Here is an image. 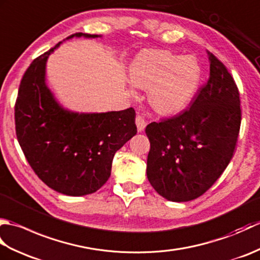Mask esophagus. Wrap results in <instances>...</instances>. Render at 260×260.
Masks as SVG:
<instances>
[{"label":"esophagus","instance_id":"34e87169","mask_svg":"<svg viewBox=\"0 0 260 260\" xmlns=\"http://www.w3.org/2000/svg\"><path fill=\"white\" fill-rule=\"evenodd\" d=\"M135 123H136V127H137V131L139 132H143L145 129L146 127V121L144 119V117L141 115H137L136 116V119H135Z\"/></svg>","mask_w":260,"mask_h":260}]
</instances>
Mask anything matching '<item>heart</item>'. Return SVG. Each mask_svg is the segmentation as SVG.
<instances>
[{
  "label": "heart",
  "mask_w": 260,
  "mask_h": 260,
  "mask_svg": "<svg viewBox=\"0 0 260 260\" xmlns=\"http://www.w3.org/2000/svg\"><path fill=\"white\" fill-rule=\"evenodd\" d=\"M135 87L150 90V101L158 113L173 115L184 110L200 86L201 67L194 57L165 50L137 54L128 69Z\"/></svg>",
  "instance_id": "obj_1"
}]
</instances>
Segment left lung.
<instances>
[{"instance_id": "8db88e82", "label": "left lung", "mask_w": 260, "mask_h": 260, "mask_svg": "<svg viewBox=\"0 0 260 260\" xmlns=\"http://www.w3.org/2000/svg\"><path fill=\"white\" fill-rule=\"evenodd\" d=\"M207 53L209 79L192 106L145 129L147 179L169 201H191L210 189L228 167L239 134L238 88L224 64Z\"/></svg>"}]
</instances>
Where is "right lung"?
I'll return each mask as SVG.
<instances>
[{
  "instance_id": "right-lung-1",
  "label": "right lung",
  "mask_w": 260,
  "mask_h": 260,
  "mask_svg": "<svg viewBox=\"0 0 260 260\" xmlns=\"http://www.w3.org/2000/svg\"><path fill=\"white\" fill-rule=\"evenodd\" d=\"M99 35L75 33L73 38ZM64 40V41H66ZM35 59L21 80L15 103L19 144L36 174L66 196L91 194L106 183L115 153L136 135L135 110L79 113L64 108L46 81L49 56Z\"/></svg>"
}]
</instances>
